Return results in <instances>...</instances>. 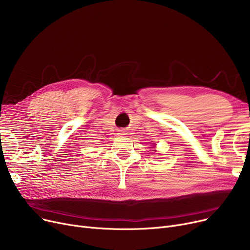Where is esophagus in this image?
<instances>
[{"mask_svg": "<svg viewBox=\"0 0 250 250\" xmlns=\"http://www.w3.org/2000/svg\"><path fill=\"white\" fill-rule=\"evenodd\" d=\"M120 135L121 136H124V135H126V133H125V130H124V129H122V132L120 133Z\"/></svg>", "mask_w": 250, "mask_h": 250, "instance_id": "esophagus-1", "label": "esophagus"}]
</instances>
